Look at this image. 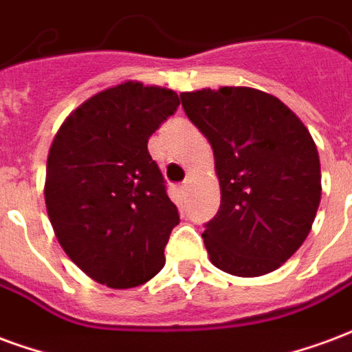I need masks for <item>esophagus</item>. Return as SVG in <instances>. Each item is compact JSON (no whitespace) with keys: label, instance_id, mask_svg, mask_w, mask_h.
I'll use <instances>...</instances> for the list:
<instances>
[{"label":"esophagus","instance_id":"1","mask_svg":"<svg viewBox=\"0 0 352 352\" xmlns=\"http://www.w3.org/2000/svg\"><path fill=\"white\" fill-rule=\"evenodd\" d=\"M179 187H182V191H187V189H189V182H184Z\"/></svg>","mask_w":352,"mask_h":352}]
</instances>
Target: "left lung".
Returning a JSON list of instances; mask_svg holds the SVG:
<instances>
[{
  "label": "left lung",
  "mask_w": 352,
  "mask_h": 352,
  "mask_svg": "<svg viewBox=\"0 0 352 352\" xmlns=\"http://www.w3.org/2000/svg\"><path fill=\"white\" fill-rule=\"evenodd\" d=\"M187 118L212 144L221 204L204 225L219 270L255 278L291 258L320 202V163L306 125L289 107L253 88L179 94Z\"/></svg>",
  "instance_id": "left-lung-1"
}]
</instances>
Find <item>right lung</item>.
<instances>
[{"instance_id": "1", "label": "right lung", "mask_w": 352, "mask_h": 352, "mask_svg": "<svg viewBox=\"0 0 352 352\" xmlns=\"http://www.w3.org/2000/svg\"><path fill=\"white\" fill-rule=\"evenodd\" d=\"M178 104L173 89L125 82L82 102L54 137L48 217L69 258L107 287H138L165 266L179 214L148 140Z\"/></svg>"}]
</instances>
